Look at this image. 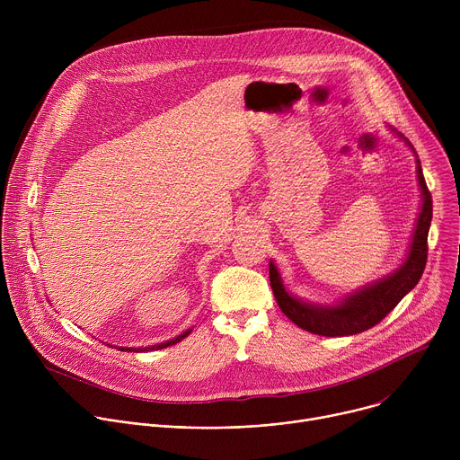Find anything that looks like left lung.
<instances>
[{
  "instance_id": "8db88e82",
  "label": "left lung",
  "mask_w": 460,
  "mask_h": 460,
  "mask_svg": "<svg viewBox=\"0 0 460 460\" xmlns=\"http://www.w3.org/2000/svg\"><path fill=\"white\" fill-rule=\"evenodd\" d=\"M399 137L404 138L402 135ZM404 142L411 147V144L406 138ZM417 178L420 185L422 206L413 229L410 251L406 254V260L402 261V266L397 271L387 275L385 279L364 286L353 295L344 296L335 305H318L304 302L302 298L291 295L284 288L282 277L275 266V261H270L271 289L275 293L279 307L291 322H295L302 330L322 337L357 335L366 330H371L373 325H376L387 313L395 309V305L419 284L428 260V231L433 215L431 192L428 190L419 158Z\"/></svg>"
}]
</instances>
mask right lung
I'll return each instance as SVG.
<instances>
[{
  "mask_svg": "<svg viewBox=\"0 0 460 460\" xmlns=\"http://www.w3.org/2000/svg\"><path fill=\"white\" fill-rule=\"evenodd\" d=\"M192 330H187V332H183L181 335H178V337H174V339H171V341H167V342H162V344H156V346H151V348H118V349H125V351H137V353H140V351H155V349H164V348H169V346H172V344H178L180 341H183L189 333H190Z\"/></svg>",
  "mask_w": 460,
  "mask_h": 460,
  "instance_id": "obj_1",
  "label": "right lung"
}]
</instances>
